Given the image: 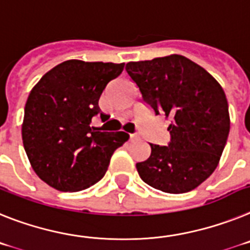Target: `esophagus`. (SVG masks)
I'll list each match as a JSON object with an SVG mask.
<instances>
[{
    "label": "esophagus",
    "instance_id": "34e87169",
    "mask_svg": "<svg viewBox=\"0 0 250 250\" xmlns=\"http://www.w3.org/2000/svg\"><path fill=\"white\" fill-rule=\"evenodd\" d=\"M129 138H131V140H137L138 134L137 133H131V134H129Z\"/></svg>",
    "mask_w": 250,
    "mask_h": 250
}]
</instances>
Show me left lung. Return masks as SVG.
Returning <instances> with one entry per match:
<instances>
[{"label":"left lung","mask_w":250,"mask_h":250,"mask_svg":"<svg viewBox=\"0 0 250 250\" xmlns=\"http://www.w3.org/2000/svg\"><path fill=\"white\" fill-rule=\"evenodd\" d=\"M155 114L170 118L167 146L149 143L151 155L136 165L147 185L168 194L194 190L214 172L227 145L229 107L220 84L182 55L125 65Z\"/></svg>","instance_id":"left-lung-1"}]
</instances>
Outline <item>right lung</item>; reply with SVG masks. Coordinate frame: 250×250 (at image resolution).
Listing matches in <instances>:
<instances>
[{
  "instance_id": "add662e5",
  "label": "right lung",
  "mask_w": 250,
  "mask_h": 250,
  "mask_svg": "<svg viewBox=\"0 0 250 250\" xmlns=\"http://www.w3.org/2000/svg\"><path fill=\"white\" fill-rule=\"evenodd\" d=\"M125 64L66 60L32 88L25 105L22 142L32 168L64 192L90 188L103 179L113 152L129 136L90 125L98 101Z\"/></svg>"
}]
</instances>
